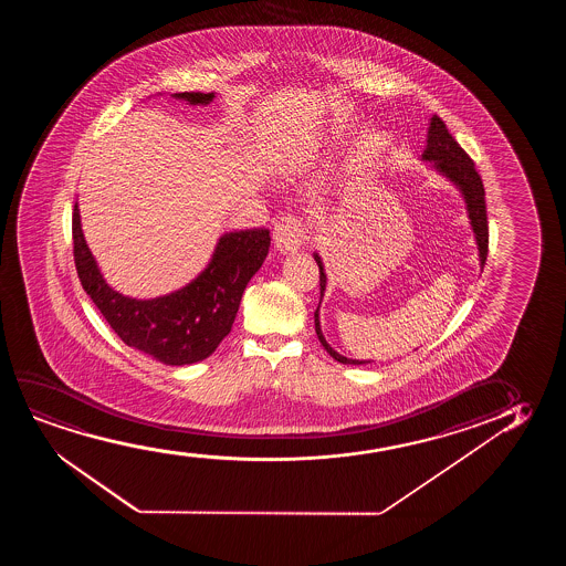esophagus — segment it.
<instances>
[{"mask_svg":"<svg viewBox=\"0 0 566 566\" xmlns=\"http://www.w3.org/2000/svg\"><path fill=\"white\" fill-rule=\"evenodd\" d=\"M272 241H274V248L279 249L280 253L297 251L307 241V232L303 228L302 220L292 217V214L280 218L276 226H274V230H272Z\"/></svg>","mask_w":566,"mask_h":566,"instance_id":"1","label":"esophagus"}]
</instances>
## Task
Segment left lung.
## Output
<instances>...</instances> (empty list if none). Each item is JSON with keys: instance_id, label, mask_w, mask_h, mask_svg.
<instances>
[{"instance_id": "8db88e82", "label": "left lung", "mask_w": 566, "mask_h": 566, "mask_svg": "<svg viewBox=\"0 0 566 566\" xmlns=\"http://www.w3.org/2000/svg\"><path fill=\"white\" fill-rule=\"evenodd\" d=\"M421 158L426 163L433 164L434 170L442 174L444 178L450 179L454 186L460 189V193L464 197L465 209H468V218L472 224L473 233H475V241H478V249H480V264L488 261L489 248V228H488V207H485V189H483V181H481L480 174L475 170V164L472 158L465 155L464 148L458 145L457 139L450 135L447 125L442 122L441 117L433 116L429 122V132H427V147L423 150ZM315 261L318 264V282H321V300L325 295L326 274L323 269V261L318 253H315ZM321 305V302H318ZM315 331H317L318 340L323 344V348L331 354V356L346 365H361L367 361H359V359H349L336 352V349L328 346L325 336L321 333V323H318V307L315 311Z\"/></svg>"}]
</instances>
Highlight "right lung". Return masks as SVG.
I'll use <instances>...</instances> for the list:
<instances>
[{"instance_id": "1", "label": "right lung", "mask_w": 566, "mask_h": 566, "mask_svg": "<svg viewBox=\"0 0 566 566\" xmlns=\"http://www.w3.org/2000/svg\"><path fill=\"white\" fill-rule=\"evenodd\" d=\"M174 98L205 106L214 93H176ZM269 248L271 235L264 228L224 233L193 282L155 300H135L108 286L86 245L77 202L73 209V256L86 294L129 348L166 365L197 364L218 348L232 331L243 290Z\"/></svg>"}]
</instances>
